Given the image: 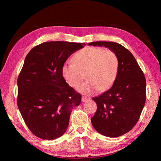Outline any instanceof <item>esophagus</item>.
Returning a JSON list of instances; mask_svg holds the SVG:
<instances>
[{"label": "esophagus", "mask_w": 161, "mask_h": 161, "mask_svg": "<svg viewBox=\"0 0 161 161\" xmlns=\"http://www.w3.org/2000/svg\"><path fill=\"white\" fill-rule=\"evenodd\" d=\"M89 99V97H82V98H81V100H82V102H86V101H87Z\"/></svg>", "instance_id": "1"}]
</instances>
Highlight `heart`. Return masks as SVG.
I'll list each match as a JSON object with an SVG mask.
<instances>
[{"mask_svg":"<svg viewBox=\"0 0 161 161\" xmlns=\"http://www.w3.org/2000/svg\"><path fill=\"white\" fill-rule=\"evenodd\" d=\"M73 63L62 67V75L71 87L76 88L84 80L87 81L77 90L90 95L98 90L104 92L112 86L119 72V61L113 50L102 47H87L78 51L72 58Z\"/></svg>","mask_w":161,"mask_h":161,"instance_id":"1","label":"heart"}]
</instances>
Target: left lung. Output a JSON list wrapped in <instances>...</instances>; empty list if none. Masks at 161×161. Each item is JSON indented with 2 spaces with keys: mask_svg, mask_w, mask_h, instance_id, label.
<instances>
[{
  "mask_svg": "<svg viewBox=\"0 0 161 161\" xmlns=\"http://www.w3.org/2000/svg\"><path fill=\"white\" fill-rule=\"evenodd\" d=\"M89 45L103 46L118 56V75L112 86L92 98L97 109L91 119L93 127L107 137H119L131 130L137 123L146 99L145 76L129 50L114 42H92Z\"/></svg>",
  "mask_w": 161,
  "mask_h": 161,
  "instance_id": "8db88e82",
  "label": "left lung"
}]
</instances>
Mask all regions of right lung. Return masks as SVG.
Listing matches in <instances>:
<instances>
[{
  "instance_id": "add662e5",
  "label": "right lung",
  "mask_w": 161,
  "mask_h": 161,
  "mask_svg": "<svg viewBox=\"0 0 161 161\" xmlns=\"http://www.w3.org/2000/svg\"><path fill=\"white\" fill-rule=\"evenodd\" d=\"M84 43L43 42L27 54L18 78V107L31 131L44 140H53L66 132L72 108L81 95L62 75L68 58Z\"/></svg>"
}]
</instances>
